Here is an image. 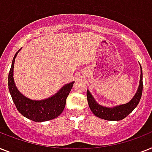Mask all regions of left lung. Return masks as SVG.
<instances>
[{"label":"left lung","mask_w":152,"mask_h":152,"mask_svg":"<svg viewBox=\"0 0 152 152\" xmlns=\"http://www.w3.org/2000/svg\"><path fill=\"white\" fill-rule=\"evenodd\" d=\"M143 75L142 69L140 66V85L137 89L136 94L133 97V99L127 104H121L119 106H115L114 108H106L98 104L94 99L90 91H87V102H88L89 107L91 108L94 114L96 116L99 117L101 119H105L108 121H119L122 120L127 116L129 113H131L134 109L137 106L140 102L143 91Z\"/></svg>","instance_id":"8db88e82"}]
</instances>
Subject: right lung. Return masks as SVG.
Here are the masks:
<instances>
[{"label":"right lung","instance_id":"add662e5","mask_svg":"<svg viewBox=\"0 0 152 152\" xmlns=\"http://www.w3.org/2000/svg\"><path fill=\"white\" fill-rule=\"evenodd\" d=\"M16 52L8 73V89L16 108L27 119L34 122H45L55 119L63 112L69 94L74 82L65 85L52 97L42 101H33L23 96L18 91L13 79L15 58L18 53Z\"/></svg>","mask_w":152,"mask_h":152}]
</instances>
